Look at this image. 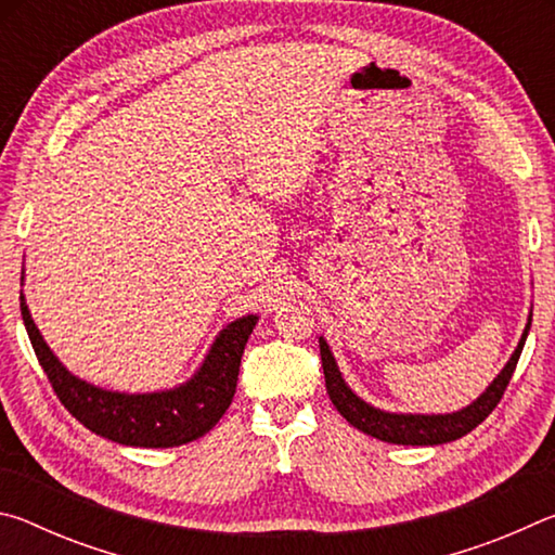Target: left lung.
<instances>
[{
  "label": "left lung",
  "instance_id": "8db88e82",
  "mask_svg": "<svg viewBox=\"0 0 555 555\" xmlns=\"http://www.w3.org/2000/svg\"><path fill=\"white\" fill-rule=\"evenodd\" d=\"M529 327H531V315H529V323L524 327L521 340L512 354V360L506 362V367L500 374H496V379L487 387V391L480 399L455 413H438V416H424V413H389V411L370 406L367 401H362L350 387H347L340 370H337V362L331 352V347H327V343L321 337V360H323L327 397H331L335 409L340 411V416L347 421V424H352L357 430H362V434H367L372 438L384 440V443H397V446L450 443V440L463 438L469 434V430L480 426L482 421L494 411L496 403H500V399L504 397V389L509 387L516 362H519V354L524 350Z\"/></svg>",
  "mask_w": 555,
  "mask_h": 555
}]
</instances>
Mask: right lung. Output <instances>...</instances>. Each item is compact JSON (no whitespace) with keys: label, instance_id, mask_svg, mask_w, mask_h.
<instances>
[{"label":"right lung","instance_id":"add662e5","mask_svg":"<svg viewBox=\"0 0 555 555\" xmlns=\"http://www.w3.org/2000/svg\"><path fill=\"white\" fill-rule=\"evenodd\" d=\"M22 298V318L55 397L92 434L137 448H173L191 443L218 424L237 389L240 360L259 318L244 315L212 343L203 367L181 387L154 393L107 391L82 382L63 367L31 321Z\"/></svg>","mask_w":555,"mask_h":555}]
</instances>
